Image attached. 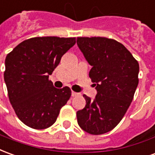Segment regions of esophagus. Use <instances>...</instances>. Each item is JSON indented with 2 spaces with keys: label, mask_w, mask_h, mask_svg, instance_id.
<instances>
[{
  "label": "esophagus",
  "mask_w": 155,
  "mask_h": 155,
  "mask_svg": "<svg viewBox=\"0 0 155 155\" xmlns=\"http://www.w3.org/2000/svg\"><path fill=\"white\" fill-rule=\"evenodd\" d=\"M71 94H72V96H73V97H74V96H78V95H81V94H80V93H77V92H74V91H72V93H71Z\"/></svg>",
  "instance_id": "obj_1"
}]
</instances>
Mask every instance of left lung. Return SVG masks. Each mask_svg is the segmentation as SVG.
Returning <instances> with one entry per match:
<instances>
[{"mask_svg": "<svg viewBox=\"0 0 155 155\" xmlns=\"http://www.w3.org/2000/svg\"><path fill=\"white\" fill-rule=\"evenodd\" d=\"M77 45L91 68L89 76L97 94L76 113L78 124L91 134L110 131L123 119L139 84L138 61L123 44L106 37H78Z\"/></svg>", "mask_w": 155, "mask_h": 155, "instance_id": "left-lung-1", "label": "left lung"}]
</instances>
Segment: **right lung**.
<instances>
[{"instance_id":"obj_1","label":"right lung","mask_w":155,"mask_h":155,"mask_svg":"<svg viewBox=\"0 0 155 155\" xmlns=\"http://www.w3.org/2000/svg\"><path fill=\"white\" fill-rule=\"evenodd\" d=\"M74 44L75 37H34L6 55L4 80L9 100L25 125L35 130L51 126L70 100L71 89L54 88L49 74Z\"/></svg>"}]
</instances>
